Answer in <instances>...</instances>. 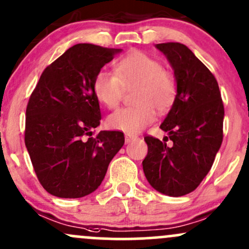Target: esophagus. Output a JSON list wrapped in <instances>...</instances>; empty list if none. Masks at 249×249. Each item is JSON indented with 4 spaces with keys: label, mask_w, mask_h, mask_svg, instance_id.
Wrapping results in <instances>:
<instances>
[{
    "label": "esophagus",
    "mask_w": 249,
    "mask_h": 249,
    "mask_svg": "<svg viewBox=\"0 0 249 249\" xmlns=\"http://www.w3.org/2000/svg\"><path fill=\"white\" fill-rule=\"evenodd\" d=\"M124 137H125V142H126V143H130L131 141H133V139H137L138 137L136 135H132V133H125L124 135Z\"/></svg>",
    "instance_id": "obj_1"
}]
</instances>
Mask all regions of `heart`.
I'll use <instances>...</instances> for the list:
<instances>
[{
	"mask_svg": "<svg viewBox=\"0 0 249 249\" xmlns=\"http://www.w3.org/2000/svg\"><path fill=\"white\" fill-rule=\"evenodd\" d=\"M136 104L117 110L107 118L110 129L137 133L151 124L156 109L164 112L173 105L177 86L171 73L164 70L158 60L143 52H132L114 65V73L100 71L93 81L98 100L106 107L119 105L126 89H133Z\"/></svg>",
	"mask_w": 249,
	"mask_h": 249,
	"instance_id": "heart-1",
	"label": "heart"
}]
</instances>
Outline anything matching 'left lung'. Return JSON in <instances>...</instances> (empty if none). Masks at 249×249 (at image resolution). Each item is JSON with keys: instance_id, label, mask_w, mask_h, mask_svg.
<instances>
[{"instance_id": "left-lung-1", "label": "left lung", "mask_w": 249, "mask_h": 249, "mask_svg": "<svg viewBox=\"0 0 249 249\" xmlns=\"http://www.w3.org/2000/svg\"><path fill=\"white\" fill-rule=\"evenodd\" d=\"M156 47L174 68L177 94L160 125L168 137H144L143 170L154 189L178 197L195 190L209 173L223 139L225 107L214 74L187 46L165 42Z\"/></svg>"}]
</instances>
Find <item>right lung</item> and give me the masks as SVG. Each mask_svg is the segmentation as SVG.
Returning <instances> with one entry per match:
<instances>
[{"label":"right lung","mask_w":249,"mask_h":249,"mask_svg":"<svg viewBox=\"0 0 249 249\" xmlns=\"http://www.w3.org/2000/svg\"><path fill=\"white\" fill-rule=\"evenodd\" d=\"M119 52L92 43L74 45L45 68L31 94L24 144L41 185L56 197L93 193L124 145L120 131L92 136L102 119L94 78Z\"/></svg>","instance_id":"obj_1"}]
</instances>
